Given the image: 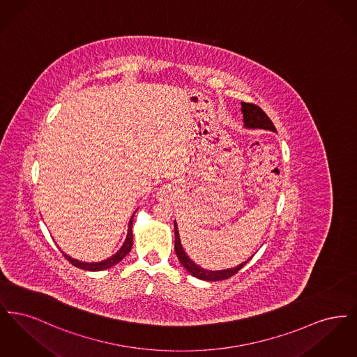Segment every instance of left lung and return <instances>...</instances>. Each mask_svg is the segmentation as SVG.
<instances>
[{"label": "left lung", "instance_id": "1", "mask_svg": "<svg viewBox=\"0 0 357 357\" xmlns=\"http://www.w3.org/2000/svg\"><path fill=\"white\" fill-rule=\"evenodd\" d=\"M242 105V112H243V121L245 126L248 128H264V130H271V131H275V127L273 124L272 120L269 119V116L262 111V108H259L258 105H255L253 102H241ZM174 229H175V253L178 259L181 261L182 266H185L187 272L191 273L194 277L199 278V280H204V281H221V280H226L231 275H234L238 271H241L248 261L252 258H249L248 261L242 262L241 265H238L236 268L231 269H226V271H204L201 266L195 265L188 257H187L181 239H179V233H178V227H176V222H174Z\"/></svg>", "mask_w": 357, "mask_h": 357}]
</instances>
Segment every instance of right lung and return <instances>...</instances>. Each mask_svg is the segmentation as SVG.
Returning <instances> with one entry per match:
<instances>
[{
  "label": "right lung",
  "mask_w": 357,
  "mask_h": 357,
  "mask_svg": "<svg viewBox=\"0 0 357 357\" xmlns=\"http://www.w3.org/2000/svg\"><path fill=\"white\" fill-rule=\"evenodd\" d=\"M132 217H134V215H132ZM132 217H131V220L128 222L127 238H126L123 246L120 248L119 252H118L116 255H112L111 258H107V259H104L102 262H92V264H89V262H82V261H77V259H75V258H70L69 255H64V253H63V255L68 259L69 262H70L73 266L80 268V269H84V271H89V272L105 271V269H108V268L116 265L126 255L130 253V250H131V248H132V243H134V241H132Z\"/></svg>",
  "instance_id": "add662e5"
}]
</instances>
